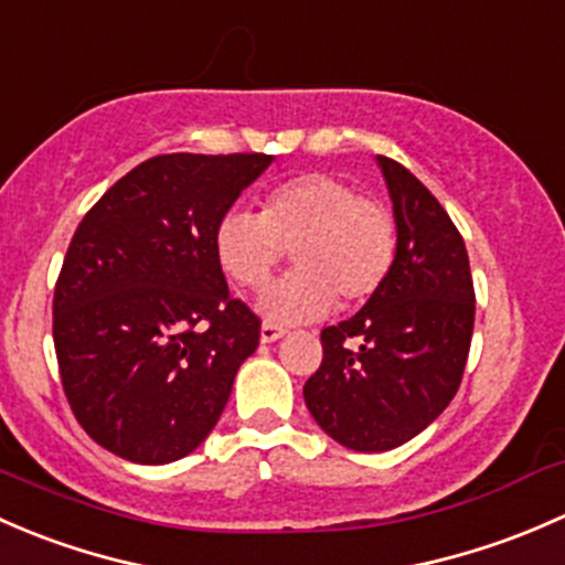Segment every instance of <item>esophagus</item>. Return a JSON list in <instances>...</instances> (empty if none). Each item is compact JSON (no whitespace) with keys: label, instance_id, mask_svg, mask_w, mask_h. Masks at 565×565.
<instances>
[{"label":"esophagus","instance_id":"34e87169","mask_svg":"<svg viewBox=\"0 0 565 565\" xmlns=\"http://www.w3.org/2000/svg\"><path fill=\"white\" fill-rule=\"evenodd\" d=\"M282 334H285V326H280V323L266 321L264 326H260V342H277Z\"/></svg>","mask_w":565,"mask_h":565}]
</instances>
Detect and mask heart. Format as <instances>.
<instances>
[{
    "label": "heart",
    "mask_w": 565,
    "mask_h": 565,
    "mask_svg": "<svg viewBox=\"0 0 565 565\" xmlns=\"http://www.w3.org/2000/svg\"><path fill=\"white\" fill-rule=\"evenodd\" d=\"M294 253L296 271L260 296L275 321H312L334 307L370 299L394 266L397 236L383 206L334 173L310 171L271 188L260 214L231 209L214 225V253L242 288H264Z\"/></svg>",
    "instance_id": "1"
}]
</instances>
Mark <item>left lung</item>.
I'll list each match as a JSON object with an SVG mask.
<instances>
[{
	"mask_svg": "<svg viewBox=\"0 0 565 565\" xmlns=\"http://www.w3.org/2000/svg\"><path fill=\"white\" fill-rule=\"evenodd\" d=\"M397 253L386 282L348 321L321 331L323 362L305 383L312 418L353 451H388L455 399L473 337L468 249L438 198L377 154Z\"/></svg>",
	"mask_w": 565,
	"mask_h": 565,
	"instance_id": "1",
	"label": "left lung"
}]
</instances>
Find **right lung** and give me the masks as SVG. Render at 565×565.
Masks as SVG:
<instances>
[{
    "label": "right lung",
    "mask_w": 565,
    "mask_h": 565,
    "mask_svg": "<svg viewBox=\"0 0 565 565\" xmlns=\"http://www.w3.org/2000/svg\"><path fill=\"white\" fill-rule=\"evenodd\" d=\"M271 154H160L86 212L54 290L62 388L81 427L138 465L206 440L258 348L260 321L234 299L214 225Z\"/></svg>",
    "instance_id": "obj_1"
}]
</instances>
